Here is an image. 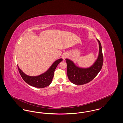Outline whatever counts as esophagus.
<instances>
[{
  "label": "esophagus",
  "instance_id": "34e87169",
  "mask_svg": "<svg viewBox=\"0 0 123 123\" xmlns=\"http://www.w3.org/2000/svg\"><path fill=\"white\" fill-rule=\"evenodd\" d=\"M67 55L66 54H63V55H62V59H63L64 60H65V59H66L67 57Z\"/></svg>",
  "mask_w": 123,
  "mask_h": 123
}]
</instances>
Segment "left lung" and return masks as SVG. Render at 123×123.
I'll return each mask as SVG.
<instances>
[{
    "mask_svg": "<svg viewBox=\"0 0 123 123\" xmlns=\"http://www.w3.org/2000/svg\"><path fill=\"white\" fill-rule=\"evenodd\" d=\"M97 40L99 45L98 57L94 64L90 67L87 68L79 67L70 59H65L68 77L73 84L83 85L87 83L94 79L101 70L103 63V57L100 42L98 39Z\"/></svg>",
    "mask_w": 123,
    "mask_h": 123,
    "instance_id": "left-lung-1",
    "label": "left lung"
}]
</instances>
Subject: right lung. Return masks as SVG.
<instances>
[{"instance_id": "add662e5", "label": "right lung", "mask_w": 123, "mask_h": 123, "mask_svg": "<svg viewBox=\"0 0 123 123\" xmlns=\"http://www.w3.org/2000/svg\"><path fill=\"white\" fill-rule=\"evenodd\" d=\"M62 60V59H59L56 60L47 71L37 76H29L25 74L19 68L18 66V69L22 78L28 84L35 88H45L51 83L54 76V71L57 65Z\"/></svg>"}]
</instances>
